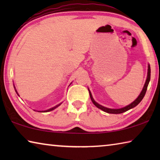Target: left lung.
Instances as JSON below:
<instances>
[{
  "mask_svg": "<svg viewBox=\"0 0 160 160\" xmlns=\"http://www.w3.org/2000/svg\"><path fill=\"white\" fill-rule=\"evenodd\" d=\"M150 72H151V70H150V64H148V75H147V78H146V80H145V83L144 85V87H143L142 90L141 91V92L140 93L139 96L137 97L136 99H135L133 102L131 104L127 105V106L124 107L123 108H120V109H110V108H107V107H103L102 105H100L98 103L95 102V100L94 99V98L92 97V93L89 90V93H90V98L93 104L95 105V106L98 108V109H101L102 111H104V112H107V113H114V114H118V113H123L125 112H127V111H128L129 109H132V108H134L135 107H136L138 104H139V103L142 101V99H143V97H144L145 94L146 93V91H147V88H148V84L150 82Z\"/></svg>",
  "mask_w": 160,
  "mask_h": 160,
  "instance_id": "obj_1",
  "label": "left lung"
}]
</instances>
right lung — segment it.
<instances>
[{
	"mask_svg": "<svg viewBox=\"0 0 160 160\" xmlns=\"http://www.w3.org/2000/svg\"><path fill=\"white\" fill-rule=\"evenodd\" d=\"M72 83V82H71ZM71 83H70V85H71ZM14 88H15V92H16V93L18 94V95L19 96V94H18V92H17V90H16V89H15V85H14ZM62 104V103H60V104H57V105H56L55 107H52V108H50L49 109H47V110H44V111H36V112H51V111H53V109H56V108H57L58 107H59L60 106V105ZM34 111H35V110H34Z\"/></svg>",
	"mask_w": 160,
	"mask_h": 160,
	"instance_id": "1",
	"label": "right lung"
}]
</instances>
